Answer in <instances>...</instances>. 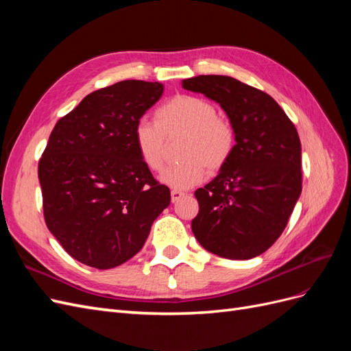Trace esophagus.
<instances>
[{
  "mask_svg": "<svg viewBox=\"0 0 351 351\" xmlns=\"http://www.w3.org/2000/svg\"><path fill=\"white\" fill-rule=\"evenodd\" d=\"M183 196H184V192H182V190H171V202H173V204H176V202H178Z\"/></svg>",
  "mask_w": 351,
  "mask_h": 351,
  "instance_id": "34e87169",
  "label": "esophagus"
}]
</instances>
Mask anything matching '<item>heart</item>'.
<instances>
[{"label": "heart", "mask_w": 351, "mask_h": 351, "mask_svg": "<svg viewBox=\"0 0 351 351\" xmlns=\"http://www.w3.org/2000/svg\"><path fill=\"white\" fill-rule=\"evenodd\" d=\"M177 136H183L180 156L184 159L159 174V182L174 190H187L202 183L208 168L217 171L234 152V130L217 115L214 104L192 95H177L155 111L154 123L141 120L134 125L133 143L143 165L151 171L161 169L167 141Z\"/></svg>", "instance_id": "1"}]
</instances>
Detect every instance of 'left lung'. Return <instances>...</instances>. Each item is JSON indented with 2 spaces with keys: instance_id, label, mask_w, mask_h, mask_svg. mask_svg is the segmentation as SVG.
I'll return each instance as SVG.
<instances>
[{
  "instance_id": "left-lung-1",
  "label": "left lung",
  "mask_w": 351,
  "mask_h": 351,
  "mask_svg": "<svg viewBox=\"0 0 351 351\" xmlns=\"http://www.w3.org/2000/svg\"><path fill=\"white\" fill-rule=\"evenodd\" d=\"M182 86L219 104L236 136L228 162L195 192L193 234L217 256H259L281 236L302 193L295 127L268 93L230 76L190 77Z\"/></svg>"
}]
</instances>
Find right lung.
Wrapping results in <instances>:
<instances>
[{
    "mask_svg": "<svg viewBox=\"0 0 351 351\" xmlns=\"http://www.w3.org/2000/svg\"><path fill=\"white\" fill-rule=\"evenodd\" d=\"M162 93V83L143 80L95 90L49 136L38 167L47 227L88 267L132 259L171 202L133 143L136 123Z\"/></svg>",
    "mask_w": 351,
    "mask_h": 351,
    "instance_id": "right-lung-1",
    "label": "right lung"
}]
</instances>
